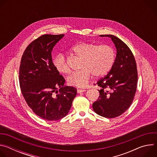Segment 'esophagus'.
I'll list each match as a JSON object with an SVG mask.
<instances>
[{
  "label": "esophagus",
  "mask_w": 157,
  "mask_h": 157,
  "mask_svg": "<svg viewBox=\"0 0 157 157\" xmlns=\"http://www.w3.org/2000/svg\"><path fill=\"white\" fill-rule=\"evenodd\" d=\"M85 91H86L85 89H77L78 93H84V92H85Z\"/></svg>",
  "instance_id": "esophagus-1"
}]
</instances>
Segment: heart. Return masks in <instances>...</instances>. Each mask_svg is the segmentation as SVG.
<instances>
[{
    "label": "heart",
    "mask_w": 157,
    "mask_h": 157,
    "mask_svg": "<svg viewBox=\"0 0 157 157\" xmlns=\"http://www.w3.org/2000/svg\"><path fill=\"white\" fill-rule=\"evenodd\" d=\"M71 52L81 58L79 71L71 73L67 78V82L71 86L84 87L93 75L101 77L106 75L113 66L115 52L108 44H98L92 43H79L71 49ZM55 70L61 74L70 72V66L62 54L57 55L53 61Z\"/></svg>",
    "instance_id": "b5f03b06"
}]
</instances>
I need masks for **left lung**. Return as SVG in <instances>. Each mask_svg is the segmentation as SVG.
Masks as SVG:
<instances>
[{"label": "left lung", "instance_id": "1", "mask_svg": "<svg viewBox=\"0 0 157 157\" xmlns=\"http://www.w3.org/2000/svg\"><path fill=\"white\" fill-rule=\"evenodd\" d=\"M114 43L117 55L108 74L97 82L100 95L93 104L98 115L106 118L117 117L125 112L135 96L138 80L137 65L130 49L121 39L113 35H103Z\"/></svg>", "mask_w": 157, "mask_h": 157}]
</instances>
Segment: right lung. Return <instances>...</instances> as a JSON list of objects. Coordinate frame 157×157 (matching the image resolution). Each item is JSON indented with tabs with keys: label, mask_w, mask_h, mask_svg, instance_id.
I'll return each instance as SVG.
<instances>
[{
	"label": "right lung",
	"mask_w": 157,
	"mask_h": 157,
	"mask_svg": "<svg viewBox=\"0 0 157 157\" xmlns=\"http://www.w3.org/2000/svg\"><path fill=\"white\" fill-rule=\"evenodd\" d=\"M63 36L61 34L38 37L26 48L20 65L22 95L36 115L48 121L68 114L77 94L76 88L64 86L65 79L52 62L53 48Z\"/></svg>",
	"instance_id": "right-lung-1"
}]
</instances>
